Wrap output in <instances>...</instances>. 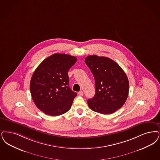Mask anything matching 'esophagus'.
Segmentation results:
<instances>
[{"label": "esophagus", "instance_id": "34e87169", "mask_svg": "<svg viewBox=\"0 0 160 160\" xmlns=\"http://www.w3.org/2000/svg\"><path fill=\"white\" fill-rule=\"evenodd\" d=\"M78 95L79 96H82L83 95V91H80L78 93Z\"/></svg>", "mask_w": 160, "mask_h": 160}]
</instances>
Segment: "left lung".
I'll return each instance as SVG.
<instances>
[{
    "instance_id": "obj_1",
    "label": "left lung",
    "mask_w": 160,
    "mask_h": 160,
    "mask_svg": "<svg viewBox=\"0 0 160 160\" xmlns=\"http://www.w3.org/2000/svg\"><path fill=\"white\" fill-rule=\"evenodd\" d=\"M85 62L92 72L95 82V95L88 100L92 111L111 114L126 102L129 83L124 71L111 59L89 55Z\"/></svg>"
}]
</instances>
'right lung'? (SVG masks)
<instances>
[{"instance_id": "obj_1", "label": "right lung", "mask_w": 160, "mask_h": 160, "mask_svg": "<svg viewBox=\"0 0 160 160\" xmlns=\"http://www.w3.org/2000/svg\"><path fill=\"white\" fill-rule=\"evenodd\" d=\"M77 58L55 53L46 58L32 74L30 89L36 107L47 115L58 116L70 109L77 93L69 86L68 71Z\"/></svg>"}]
</instances>
